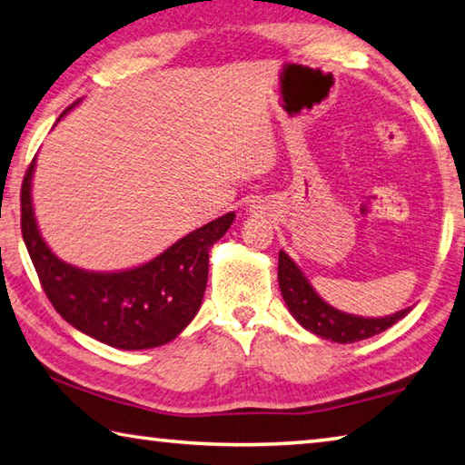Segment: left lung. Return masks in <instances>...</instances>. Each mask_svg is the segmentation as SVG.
I'll return each instance as SVG.
<instances>
[{"instance_id": "obj_1", "label": "left lung", "mask_w": 465, "mask_h": 465, "mask_svg": "<svg viewBox=\"0 0 465 465\" xmlns=\"http://www.w3.org/2000/svg\"><path fill=\"white\" fill-rule=\"evenodd\" d=\"M279 287L291 316L299 324L320 338L341 344L359 342L380 334L411 312V308H406L391 313V316L363 318L336 310L313 291L310 281L303 277L302 269L282 250L279 252Z\"/></svg>"}]
</instances>
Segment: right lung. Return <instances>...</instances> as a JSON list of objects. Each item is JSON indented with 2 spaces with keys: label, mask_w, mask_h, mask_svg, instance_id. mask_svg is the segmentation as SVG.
I'll return each instance as SVG.
<instances>
[{
  "label": "right lung",
  "mask_w": 465,
  "mask_h": 465,
  "mask_svg": "<svg viewBox=\"0 0 465 465\" xmlns=\"http://www.w3.org/2000/svg\"><path fill=\"white\" fill-rule=\"evenodd\" d=\"M33 174L35 160L22 183V238L59 316L80 332L123 351L153 349L174 341L201 308L209 250L230 230L235 213H225L186 233L153 261L135 269L92 272L63 262L46 246L35 219Z\"/></svg>",
  "instance_id": "1"
}]
</instances>
